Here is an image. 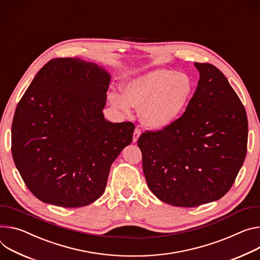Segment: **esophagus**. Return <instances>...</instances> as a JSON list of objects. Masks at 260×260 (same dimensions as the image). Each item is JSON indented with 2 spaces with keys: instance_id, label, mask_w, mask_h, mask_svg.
I'll return each instance as SVG.
<instances>
[{
  "instance_id": "obj_1",
  "label": "esophagus",
  "mask_w": 260,
  "mask_h": 260,
  "mask_svg": "<svg viewBox=\"0 0 260 260\" xmlns=\"http://www.w3.org/2000/svg\"><path fill=\"white\" fill-rule=\"evenodd\" d=\"M140 135H141V131H140L139 128H136V129L134 131V137H133V141H134V142H137L139 137H140Z\"/></svg>"
}]
</instances>
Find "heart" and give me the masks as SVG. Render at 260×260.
<instances>
[{"label": "heart", "mask_w": 260, "mask_h": 260, "mask_svg": "<svg viewBox=\"0 0 260 260\" xmlns=\"http://www.w3.org/2000/svg\"><path fill=\"white\" fill-rule=\"evenodd\" d=\"M193 93L188 76L172 69L158 68L139 76L123 85L124 96L112 93V106L124 113L140 108L142 123L153 131L172 125L185 110Z\"/></svg>", "instance_id": "heart-1"}]
</instances>
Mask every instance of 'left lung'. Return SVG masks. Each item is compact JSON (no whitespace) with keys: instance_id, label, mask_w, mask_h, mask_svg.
<instances>
[{"instance_id":"1","label":"left lung","mask_w":260,"mask_h":260,"mask_svg":"<svg viewBox=\"0 0 260 260\" xmlns=\"http://www.w3.org/2000/svg\"><path fill=\"white\" fill-rule=\"evenodd\" d=\"M200 80L176 122L138 139L150 191L162 202L195 207L222 198L242 168L248 143L246 110L226 77L195 63Z\"/></svg>"}]
</instances>
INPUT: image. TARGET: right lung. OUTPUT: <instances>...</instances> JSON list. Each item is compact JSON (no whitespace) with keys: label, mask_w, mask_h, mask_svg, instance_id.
Here are the masks:
<instances>
[{"label":"right lung","mask_w":260,"mask_h":260,"mask_svg":"<svg viewBox=\"0 0 260 260\" xmlns=\"http://www.w3.org/2000/svg\"><path fill=\"white\" fill-rule=\"evenodd\" d=\"M111 76L95 63L56 58L20 99L11 151L31 193L61 207L86 206L105 192L111 165L133 140L132 122L104 117Z\"/></svg>","instance_id":"obj_1"}]
</instances>
